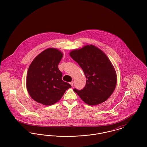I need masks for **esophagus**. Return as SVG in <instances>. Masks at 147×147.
<instances>
[{
  "label": "esophagus",
  "mask_w": 147,
  "mask_h": 147,
  "mask_svg": "<svg viewBox=\"0 0 147 147\" xmlns=\"http://www.w3.org/2000/svg\"><path fill=\"white\" fill-rule=\"evenodd\" d=\"M70 85H71V86H73V84H74V82H73V81H72L71 82H70Z\"/></svg>",
  "instance_id": "1"
}]
</instances>
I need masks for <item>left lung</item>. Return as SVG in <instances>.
<instances>
[{"instance_id":"1","label":"left lung","mask_w":147,"mask_h":147,"mask_svg":"<svg viewBox=\"0 0 147 147\" xmlns=\"http://www.w3.org/2000/svg\"><path fill=\"white\" fill-rule=\"evenodd\" d=\"M69 55L82 68L86 77L84 88L73 90L88 105H98L107 100L116 88L117 76L104 52L91 45L72 51Z\"/></svg>"}]
</instances>
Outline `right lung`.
Here are the masks:
<instances>
[{
  "instance_id": "1",
  "label": "right lung",
  "mask_w": 147,
  "mask_h": 147,
  "mask_svg": "<svg viewBox=\"0 0 147 147\" xmlns=\"http://www.w3.org/2000/svg\"><path fill=\"white\" fill-rule=\"evenodd\" d=\"M63 53L56 49H45L37 56L28 68L26 87L35 101L44 105L58 102L70 84L62 79L58 66Z\"/></svg>"
}]
</instances>
